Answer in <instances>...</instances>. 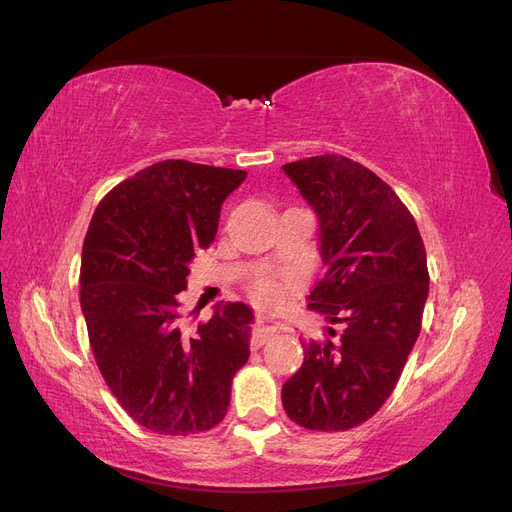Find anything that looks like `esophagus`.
Here are the masks:
<instances>
[{"instance_id": "obj_1", "label": "esophagus", "mask_w": 512, "mask_h": 512, "mask_svg": "<svg viewBox=\"0 0 512 512\" xmlns=\"http://www.w3.org/2000/svg\"><path fill=\"white\" fill-rule=\"evenodd\" d=\"M277 334V327L273 325L271 317H260L258 321V327L252 332V340L250 344L254 346V349H260V346L267 344L269 340H273Z\"/></svg>"}]
</instances>
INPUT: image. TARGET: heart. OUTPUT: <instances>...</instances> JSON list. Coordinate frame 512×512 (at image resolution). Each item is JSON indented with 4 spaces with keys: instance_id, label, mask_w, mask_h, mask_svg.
I'll return each mask as SVG.
<instances>
[{
    "instance_id": "1",
    "label": "heart",
    "mask_w": 512,
    "mask_h": 512,
    "mask_svg": "<svg viewBox=\"0 0 512 512\" xmlns=\"http://www.w3.org/2000/svg\"><path fill=\"white\" fill-rule=\"evenodd\" d=\"M250 292L260 300H273L281 292V281L273 271H260L250 279Z\"/></svg>"
}]
</instances>
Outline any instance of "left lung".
<instances>
[{"label": "left lung", "instance_id": "obj_1", "mask_svg": "<svg viewBox=\"0 0 512 512\" xmlns=\"http://www.w3.org/2000/svg\"><path fill=\"white\" fill-rule=\"evenodd\" d=\"M319 216L325 275L309 296L334 340L302 342L300 370L283 384V410L309 431H349L395 391L422 327L426 250L412 212L372 170L344 155L285 163Z\"/></svg>", "mask_w": 512, "mask_h": 512}]
</instances>
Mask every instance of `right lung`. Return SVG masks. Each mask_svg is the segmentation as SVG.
I'll use <instances>...</instances> for the list:
<instances>
[{"mask_svg":"<svg viewBox=\"0 0 512 512\" xmlns=\"http://www.w3.org/2000/svg\"><path fill=\"white\" fill-rule=\"evenodd\" d=\"M243 170L166 159L111 189L81 250L79 302L98 370L126 414L159 435L210 431L250 357V306L185 313L189 262L218 231Z\"/></svg>","mask_w":512,"mask_h":512,"instance_id":"right-lung-1","label":"right lung"}]
</instances>
